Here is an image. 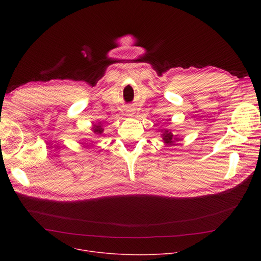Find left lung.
I'll list each match as a JSON object with an SVG mask.
<instances>
[{"label": "left lung", "instance_id": "left-lung-1", "mask_svg": "<svg viewBox=\"0 0 261 261\" xmlns=\"http://www.w3.org/2000/svg\"><path fill=\"white\" fill-rule=\"evenodd\" d=\"M163 140H164V143H166L167 145L169 146H172V145H175V142L177 141V138L175 139V136L171 131L169 130H166L165 132H164L163 134Z\"/></svg>", "mask_w": 261, "mask_h": 261}]
</instances>
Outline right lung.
<instances>
[{
  "label": "right lung",
  "instance_id": "1",
  "mask_svg": "<svg viewBox=\"0 0 261 261\" xmlns=\"http://www.w3.org/2000/svg\"><path fill=\"white\" fill-rule=\"evenodd\" d=\"M93 132H94L95 134H101V132H102V128H100V126L94 125V127H93Z\"/></svg>",
  "mask_w": 261,
  "mask_h": 261
}]
</instances>
